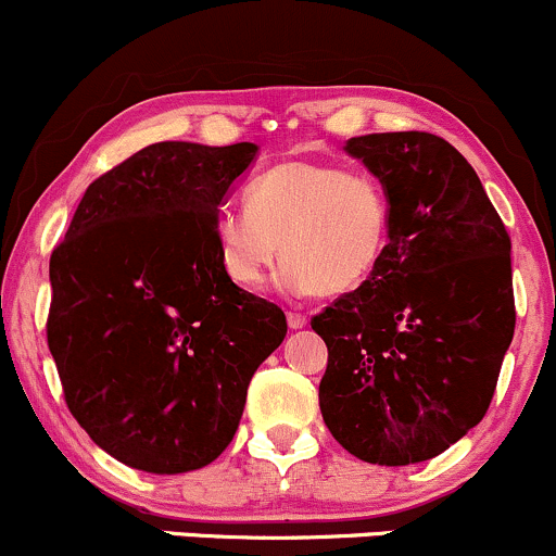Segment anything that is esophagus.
<instances>
[{
  "instance_id": "34e87169",
  "label": "esophagus",
  "mask_w": 556,
  "mask_h": 556,
  "mask_svg": "<svg viewBox=\"0 0 556 556\" xmlns=\"http://www.w3.org/2000/svg\"><path fill=\"white\" fill-rule=\"evenodd\" d=\"M289 328H294V330H299V328H304L307 326V315H302V312H289Z\"/></svg>"
}]
</instances>
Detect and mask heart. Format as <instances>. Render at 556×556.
I'll use <instances>...</instances> for the list:
<instances>
[{"label":"heart","mask_w":556,"mask_h":556,"mask_svg":"<svg viewBox=\"0 0 556 556\" xmlns=\"http://www.w3.org/2000/svg\"><path fill=\"white\" fill-rule=\"evenodd\" d=\"M391 236V204L376 178L339 165L286 160L252 180L247 204L223 207L215 241L223 270L260 289L283 252L280 286L339 296L370 280Z\"/></svg>","instance_id":"b5f03b06"}]
</instances>
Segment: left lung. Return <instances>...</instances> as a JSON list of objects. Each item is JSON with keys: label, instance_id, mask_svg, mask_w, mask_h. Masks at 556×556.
I'll return each instance as SVG.
<instances>
[{"label": "left lung", "instance_id": "1", "mask_svg": "<svg viewBox=\"0 0 556 556\" xmlns=\"http://www.w3.org/2000/svg\"><path fill=\"white\" fill-rule=\"evenodd\" d=\"M383 186L391 236L370 280L312 317L320 413L354 457L399 467L483 420L515 336L513 244L483 184L426 130L346 141Z\"/></svg>", "mask_w": 556, "mask_h": 556}]
</instances>
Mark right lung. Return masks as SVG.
Listing matches in <instances>:
<instances>
[{"mask_svg": "<svg viewBox=\"0 0 556 556\" xmlns=\"http://www.w3.org/2000/svg\"><path fill=\"white\" fill-rule=\"evenodd\" d=\"M257 143L160 141L86 189L49 260L47 341L67 409L117 463L199 470L233 441L286 336L223 270L215 217Z\"/></svg>", "mask_w": 556, "mask_h": 556, "instance_id": "1", "label": "right lung"}]
</instances>
